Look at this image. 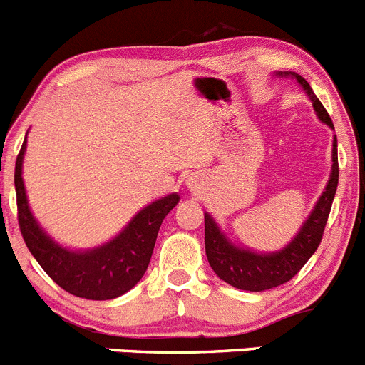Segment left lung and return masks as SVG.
I'll list each match as a JSON object with an SVG mask.
<instances>
[{
	"label": "left lung",
	"instance_id": "1",
	"mask_svg": "<svg viewBox=\"0 0 365 365\" xmlns=\"http://www.w3.org/2000/svg\"><path fill=\"white\" fill-rule=\"evenodd\" d=\"M294 78L302 83V87L307 91L309 98L312 100L316 115L322 122L331 125L334 130L333 120L329 113L322 106V102L316 98L307 80L294 74ZM336 138L333 140V172L327 182V188L322 193V197L316 202L314 210L309 215L305 225L302 227L299 234L296 235L291 245H287L283 250L276 254H256L250 250H241L234 247L225 235L219 232L217 225L208 214H205V247L208 263L214 269L222 282L228 285L241 289V291L261 292L269 291L274 287H279L283 283L291 282L296 274L302 270V267L309 261V257L316 252L318 245L324 237L325 225H327L331 206H333L334 193L338 188V150Z\"/></svg>",
	"mask_w": 365,
	"mask_h": 365
}]
</instances>
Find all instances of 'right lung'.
<instances>
[{
  "instance_id": "add662e5",
  "label": "right lung",
  "mask_w": 365,
  "mask_h": 365,
  "mask_svg": "<svg viewBox=\"0 0 365 365\" xmlns=\"http://www.w3.org/2000/svg\"><path fill=\"white\" fill-rule=\"evenodd\" d=\"M25 144L27 140H24L16 157V205L19 232L34 259L56 285L78 298L113 299L133 289L150 265L163 219L179 202V195L172 193L146 206L135 215L122 234L104 247L87 252H71L49 240L29 210L21 179Z\"/></svg>"
}]
</instances>
